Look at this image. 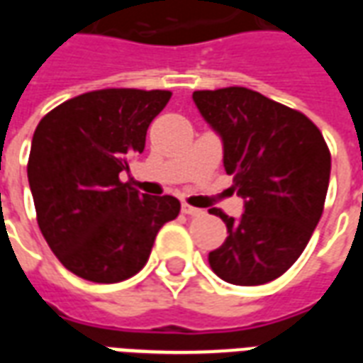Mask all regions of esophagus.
<instances>
[{"label":"esophagus","instance_id":"esophagus-1","mask_svg":"<svg viewBox=\"0 0 363 363\" xmlns=\"http://www.w3.org/2000/svg\"><path fill=\"white\" fill-rule=\"evenodd\" d=\"M182 213H186V216H202V210L200 208H194V206H190V204H182Z\"/></svg>","mask_w":363,"mask_h":363}]
</instances>
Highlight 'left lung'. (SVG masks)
Listing matches in <instances>:
<instances>
[{"mask_svg":"<svg viewBox=\"0 0 363 363\" xmlns=\"http://www.w3.org/2000/svg\"><path fill=\"white\" fill-rule=\"evenodd\" d=\"M206 122L223 140V167L245 198L235 220L218 208L228 239L210 267L235 286L280 278L303 252L319 223L330 179V151L303 112L247 87L194 91Z\"/></svg>","mask_w":363,"mask_h":363,"instance_id":"obj_1","label":"left lung"}]
</instances>
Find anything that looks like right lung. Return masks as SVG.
I'll list each match as a JSON object with an SVG mask.
<instances>
[{
	"instance_id": "1",
	"label": "right lung",
	"mask_w": 363,
	"mask_h": 363,
	"mask_svg": "<svg viewBox=\"0 0 363 363\" xmlns=\"http://www.w3.org/2000/svg\"><path fill=\"white\" fill-rule=\"evenodd\" d=\"M171 95L89 91L58 104L36 126L27 165L36 221L60 262L83 280L132 278L145 267L159 229L181 212L174 196L140 194L120 181Z\"/></svg>"
}]
</instances>
